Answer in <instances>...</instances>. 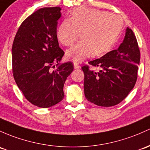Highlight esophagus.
Masks as SVG:
<instances>
[{"instance_id":"esophagus-1","label":"esophagus","mask_w":150,"mask_h":150,"mask_svg":"<svg viewBox=\"0 0 150 150\" xmlns=\"http://www.w3.org/2000/svg\"><path fill=\"white\" fill-rule=\"evenodd\" d=\"M74 69H79L80 68V66L79 65V64H77V63H76V62L74 63Z\"/></svg>"}]
</instances>
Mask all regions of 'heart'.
I'll return each instance as SVG.
<instances>
[{"label": "heart", "mask_w": 150, "mask_h": 150, "mask_svg": "<svg viewBox=\"0 0 150 150\" xmlns=\"http://www.w3.org/2000/svg\"><path fill=\"white\" fill-rule=\"evenodd\" d=\"M123 27L118 15L91 8H78L71 16L61 24L57 30L59 41L71 46L79 37L81 39L66 52L69 59L80 62L92 54L99 56L109 51L117 42Z\"/></svg>", "instance_id": "obj_1"}]
</instances>
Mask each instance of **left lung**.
<instances>
[{"mask_svg":"<svg viewBox=\"0 0 150 150\" xmlns=\"http://www.w3.org/2000/svg\"><path fill=\"white\" fill-rule=\"evenodd\" d=\"M139 62L137 38L127 27L118 49L88 62L101 68L99 71L90 70L88 66L82 67L86 99L101 107H112L123 101L134 86Z\"/></svg>","mask_w":150,"mask_h":150,"instance_id":"left-lung-1","label":"left lung"}]
</instances>
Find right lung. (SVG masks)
Returning <instances> with one entry per match:
<instances>
[{"label": "right lung", "instance_id": "right-lung-1", "mask_svg": "<svg viewBox=\"0 0 150 150\" xmlns=\"http://www.w3.org/2000/svg\"><path fill=\"white\" fill-rule=\"evenodd\" d=\"M61 10L43 8L32 13L19 27L13 43L16 83L27 100L41 108L51 107L64 99V83L74 70L71 62L61 63L64 52L56 34Z\"/></svg>", "mask_w": 150, "mask_h": 150}]
</instances>
